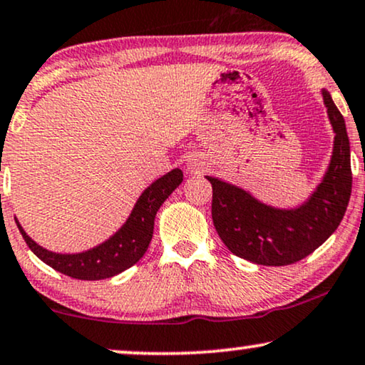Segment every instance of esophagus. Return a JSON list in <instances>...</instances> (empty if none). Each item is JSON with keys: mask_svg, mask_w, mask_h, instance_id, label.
<instances>
[{"mask_svg": "<svg viewBox=\"0 0 365 365\" xmlns=\"http://www.w3.org/2000/svg\"><path fill=\"white\" fill-rule=\"evenodd\" d=\"M203 160L202 158H198V157H192V158H188L187 160V168L190 170V172H200V170L203 168Z\"/></svg>", "mask_w": 365, "mask_h": 365, "instance_id": "34e87169", "label": "esophagus"}]
</instances>
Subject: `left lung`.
Wrapping results in <instances>:
<instances>
[{
	"label": "left lung",
	"mask_w": 365,
	"mask_h": 365,
	"mask_svg": "<svg viewBox=\"0 0 365 365\" xmlns=\"http://www.w3.org/2000/svg\"><path fill=\"white\" fill-rule=\"evenodd\" d=\"M322 98L335 133L332 157L317 188L302 205L272 207L242 187L205 177L213 190V225L233 255L257 265H290L312 254L337 230L352 192L351 145L344 116L325 88Z\"/></svg>",
	"instance_id": "left-lung-1"
}]
</instances>
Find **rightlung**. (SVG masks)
I'll return each mask as SVG.
<instances>
[{
	"label": "right lung",
	"mask_w": 365,
	"mask_h": 365,
	"mask_svg": "<svg viewBox=\"0 0 365 365\" xmlns=\"http://www.w3.org/2000/svg\"><path fill=\"white\" fill-rule=\"evenodd\" d=\"M182 182L183 172L180 168H173L172 172L162 175L152 185L145 188L126 222L110 239L101 242L93 249L78 252V254H58V252H51L38 245L24 232L16 217L14 220L33 254L51 269L78 280L110 279L130 269L145 255L152 242L158 208Z\"/></svg>",
	"instance_id": "add662e5"
}]
</instances>
